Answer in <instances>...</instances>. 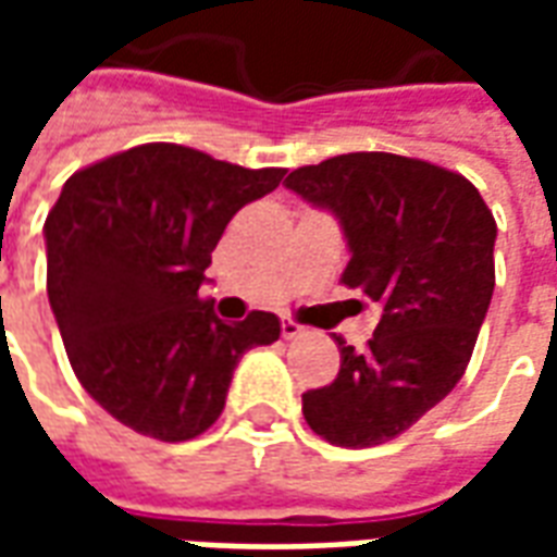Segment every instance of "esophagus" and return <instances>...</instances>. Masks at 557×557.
<instances>
[{"label": "esophagus", "instance_id": "34e87169", "mask_svg": "<svg viewBox=\"0 0 557 557\" xmlns=\"http://www.w3.org/2000/svg\"><path fill=\"white\" fill-rule=\"evenodd\" d=\"M283 337L286 339H295V337H301L304 334V325H298V322H295V319H283Z\"/></svg>", "mask_w": 557, "mask_h": 557}]
</instances>
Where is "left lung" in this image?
I'll return each instance as SVG.
<instances>
[{
	"instance_id": "1",
	"label": "left lung",
	"mask_w": 557,
	"mask_h": 557,
	"mask_svg": "<svg viewBox=\"0 0 557 557\" xmlns=\"http://www.w3.org/2000/svg\"><path fill=\"white\" fill-rule=\"evenodd\" d=\"M349 242L343 283L382 310L373 339L339 346V373L304 394V420L337 447L397 438L466 373L495 289V218L459 172L351 151L289 172Z\"/></svg>"
}]
</instances>
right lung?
I'll return each instance as SVG.
<instances>
[{
	"label": "right lung",
	"instance_id": "right-lung-1",
	"mask_svg": "<svg viewBox=\"0 0 557 557\" xmlns=\"http://www.w3.org/2000/svg\"><path fill=\"white\" fill-rule=\"evenodd\" d=\"M283 175L146 143L65 182L44 223L47 295L79 385L119 423L158 442L202 435L244 351L280 337L262 310L226 325L199 286L226 223Z\"/></svg>",
	"mask_w": 557,
	"mask_h": 557
}]
</instances>
